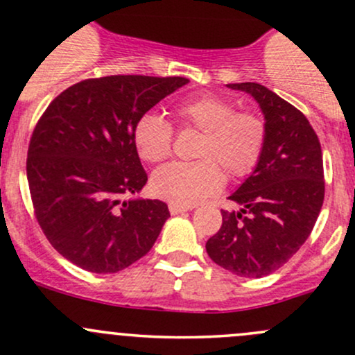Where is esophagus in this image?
Masks as SVG:
<instances>
[{
	"label": "esophagus",
	"mask_w": 355,
	"mask_h": 355,
	"mask_svg": "<svg viewBox=\"0 0 355 355\" xmlns=\"http://www.w3.org/2000/svg\"><path fill=\"white\" fill-rule=\"evenodd\" d=\"M170 214L171 216H178V214H184L187 210H190L192 207H185V205H177V204H170L168 205Z\"/></svg>",
	"instance_id": "obj_1"
}]
</instances>
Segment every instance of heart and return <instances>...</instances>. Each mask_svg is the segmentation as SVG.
<instances>
[{
    "mask_svg": "<svg viewBox=\"0 0 355 355\" xmlns=\"http://www.w3.org/2000/svg\"><path fill=\"white\" fill-rule=\"evenodd\" d=\"M178 124L200 131L197 162H173L151 177L153 196L170 204L196 205L222 189L224 171L231 178H244L258 166L268 141V128L259 114L236 111L225 97L205 92L175 107ZM173 126L157 112H146L136 121L135 148L139 158L158 163L168 158L173 148Z\"/></svg>",
    "mask_w": 355,
    "mask_h": 355,
    "instance_id": "b5f03b06",
    "label": "heart"
}]
</instances>
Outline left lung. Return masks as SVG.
Listing matches in <instances>:
<instances>
[{"instance_id":"1","label":"left lung","mask_w":355,"mask_h":355,"mask_svg":"<svg viewBox=\"0 0 355 355\" xmlns=\"http://www.w3.org/2000/svg\"><path fill=\"white\" fill-rule=\"evenodd\" d=\"M259 103L268 128L264 153L232 193L239 212L222 210V225L205 243L210 259L243 278L271 275L309 239L325 197L318 136L302 111L256 83L227 84Z\"/></svg>"}]
</instances>
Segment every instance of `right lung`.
Segmentation results:
<instances>
[{"label": "right lung", "instance_id": "obj_1", "mask_svg": "<svg viewBox=\"0 0 355 355\" xmlns=\"http://www.w3.org/2000/svg\"><path fill=\"white\" fill-rule=\"evenodd\" d=\"M185 77L107 76L60 92L35 126L26 178L38 225L76 266L118 272L153 248L168 205L128 200L148 182L135 148L136 121Z\"/></svg>", "mask_w": 355, "mask_h": 355}]
</instances>
